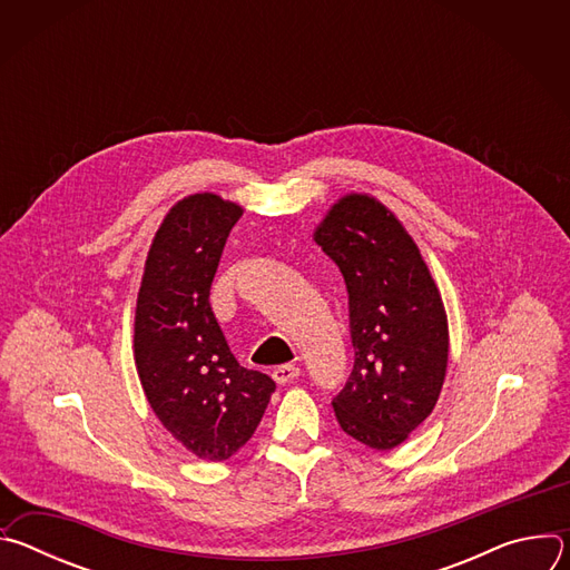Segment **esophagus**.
<instances>
[{"mask_svg": "<svg viewBox=\"0 0 570 570\" xmlns=\"http://www.w3.org/2000/svg\"><path fill=\"white\" fill-rule=\"evenodd\" d=\"M299 376V367H295V365H279V367H275L273 370V379L279 383V385H286V383H291L293 379H297Z\"/></svg>", "mask_w": 570, "mask_h": 570, "instance_id": "1", "label": "esophagus"}]
</instances>
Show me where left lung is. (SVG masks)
I'll return each instance as SVG.
<instances>
[{"mask_svg":"<svg viewBox=\"0 0 570 570\" xmlns=\"http://www.w3.org/2000/svg\"><path fill=\"white\" fill-rule=\"evenodd\" d=\"M315 243L343 273L350 293L354 370L332 405L361 444L399 446L435 409L449 361L440 291L415 246L379 200H338Z\"/></svg>","mask_w":570,"mask_h":570,"instance_id":"1","label":"left lung"}]
</instances>
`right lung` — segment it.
<instances>
[{
    "instance_id": "right-lung-1",
    "label": "right lung",
    "mask_w": 570,
    "mask_h": 570,
    "mask_svg": "<svg viewBox=\"0 0 570 570\" xmlns=\"http://www.w3.org/2000/svg\"><path fill=\"white\" fill-rule=\"evenodd\" d=\"M243 209L214 194L180 200L148 250L135 313V363L157 420L200 460L234 455L257 431L275 381L238 365L209 304Z\"/></svg>"
}]
</instances>
